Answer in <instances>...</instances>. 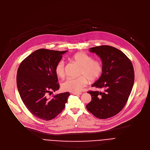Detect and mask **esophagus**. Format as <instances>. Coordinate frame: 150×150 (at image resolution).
Returning a JSON list of instances; mask_svg holds the SVG:
<instances>
[{"label":"esophagus","instance_id":"34e87169","mask_svg":"<svg viewBox=\"0 0 150 150\" xmlns=\"http://www.w3.org/2000/svg\"><path fill=\"white\" fill-rule=\"evenodd\" d=\"M73 94L74 95H81V93H73Z\"/></svg>","mask_w":150,"mask_h":150}]
</instances>
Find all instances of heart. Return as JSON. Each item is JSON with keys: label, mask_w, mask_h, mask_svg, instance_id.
<instances>
[{"label": "heart", "mask_w": 150, "mask_h": 150, "mask_svg": "<svg viewBox=\"0 0 150 150\" xmlns=\"http://www.w3.org/2000/svg\"><path fill=\"white\" fill-rule=\"evenodd\" d=\"M74 62L78 63L81 69L78 78H68L62 84L63 91L73 93H79L88 84V80L94 81L98 79L102 73V66L96 60H93L92 57L84 52H80L73 57ZM55 73L59 77H63L65 74V63L63 60L59 61L55 66Z\"/></svg>", "instance_id": "heart-1"}]
</instances>
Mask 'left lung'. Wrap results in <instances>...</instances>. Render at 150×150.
Segmentation results:
<instances>
[{
  "instance_id": "8db88e82",
  "label": "left lung",
  "mask_w": 150,
  "mask_h": 150,
  "mask_svg": "<svg viewBox=\"0 0 150 150\" xmlns=\"http://www.w3.org/2000/svg\"><path fill=\"white\" fill-rule=\"evenodd\" d=\"M89 51L102 62V73L92 87L103 92L90 91L92 100L86 108L99 119L115 116L125 105L134 83V71L130 59L119 50L109 45L92 47Z\"/></svg>"
}]
</instances>
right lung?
I'll use <instances>...</instances> for the list:
<instances>
[{
    "instance_id": "right-lung-1",
    "label": "right lung",
    "mask_w": 150,
    "mask_h": 150,
    "mask_svg": "<svg viewBox=\"0 0 150 150\" xmlns=\"http://www.w3.org/2000/svg\"><path fill=\"white\" fill-rule=\"evenodd\" d=\"M67 51L36 50L18 69L16 83L21 98L30 112L42 120H51L61 113L70 96L69 92H64L49 97L59 89L55 66Z\"/></svg>"
}]
</instances>
